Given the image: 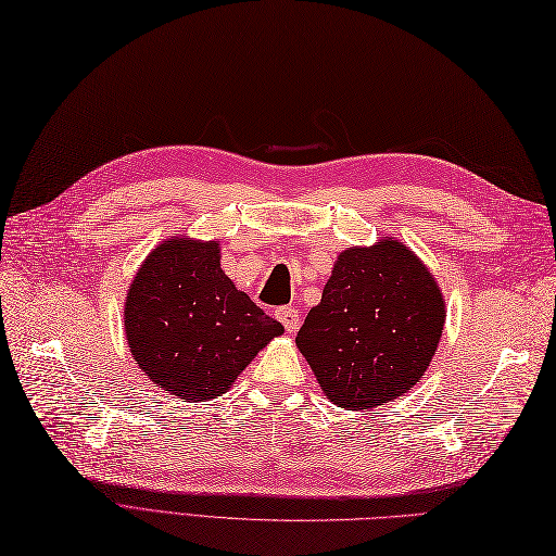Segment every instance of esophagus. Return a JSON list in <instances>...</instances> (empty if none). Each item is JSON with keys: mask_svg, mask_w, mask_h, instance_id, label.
Returning a JSON list of instances; mask_svg holds the SVG:
<instances>
[{"mask_svg": "<svg viewBox=\"0 0 556 556\" xmlns=\"http://www.w3.org/2000/svg\"><path fill=\"white\" fill-rule=\"evenodd\" d=\"M276 316H278V320H280L282 325H286L288 332H296V328H300V323H302L300 311H296L294 306H280V308L276 311Z\"/></svg>", "mask_w": 556, "mask_h": 556, "instance_id": "1", "label": "esophagus"}]
</instances>
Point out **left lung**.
Instances as JSON below:
<instances>
[{
    "label": "left lung",
    "mask_w": 556,
    "mask_h": 556,
    "mask_svg": "<svg viewBox=\"0 0 556 556\" xmlns=\"http://www.w3.org/2000/svg\"><path fill=\"white\" fill-rule=\"evenodd\" d=\"M445 320L427 266L396 240L349 248L296 332L320 389L365 410L405 394L434 356Z\"/></svg>",
    "instance_id": "obj_1"
}]
</instances>
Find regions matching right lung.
<instances>
[{
	"label": "right lung",
	"mask_w": 556,
	"mask_h": 556,
	"mask_svg": "<svg viewBox=\"0 0 556 556\" xmlns=\"http://www.w3.org/2000/svg\"><path fill=\"white\" fill-rule=\"evenodd\" d=\"M131 356L148 380L186 401L224 394L282 325L236 290L216 242L169 238L134 278L125 304Z\"/></svg>",
	"instance_id": "obj_1"
}]
</instances>
